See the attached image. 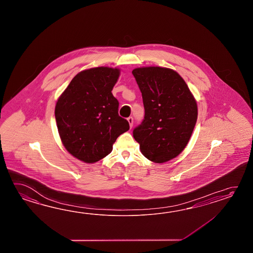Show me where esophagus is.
Wrapping results in <instances>:
<instances>
[{"mask_svg": "<svg viewBox=\"0 0 253 253\" xmlns=\"http://www.w3.org/2000/svg\"><path fill=\"white\" fill-rule=\"evenodd\" d=\"M127 121H128L130 127H132V126H133V123H134V119H133V118H132V117H129L128 119H127Z\"/></svg>", "mask_w": 253, "mask_h": 253, "instance_id": "obj_1", "label": "esophagus"}]
</instances>
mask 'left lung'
<instances>
[{
  "label": "left lung",
  "instance_id": "obj_1",
  "mask_svg": "<svg viewBox=\"0 0 253 253\" xmlns=\"http://www.w3.org/2000/svg\"><path fill=\"white\" fill-rule=\"evenodd\" d=\"M132 73L145 108L134 138L148 160L169 161L182 153L191 138L198 115L196 100L183 78L171 69L144 67Z\"/></svg>",
  "mask_w": 253,
  "mask_h": 253
}]
</instances>
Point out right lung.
<instances>
[{
	"label": "right lung",
	"mask_w": 253,
	"mask_h": 253,
	"mask_svg": "<svg viewBox=\"0 0 253 253\" xmlns=\"http://www.w3.org/2000/svg\"><path fill=\"white\" fill-rule=\"evenodd\" d=\"M120 70L97 67L72 79L55 107L59 136L70 155L92 164L108 156L129 124L119 117L118 99L112 94Z\"/></svg>",
	"instance_id": "add662e5"
}]
</instances>
